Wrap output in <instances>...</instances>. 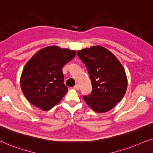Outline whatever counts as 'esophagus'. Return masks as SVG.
I'll use <instances>...</instances> for the list:
<instances>
[{"label":"esophagus","mask_w":153,"mask_h":153,"mask_svg":"<svg viewBox=\"0 0 153 153\" xmlns=\"http://www.w3.org/2000/svg\"><path fill=\"white\" fill-rule=\"evenodd\" d=\"M74 89H76V90H79L80 89V87H79L78 85H75L74 86Z\"/></svg>","instance_id":"1"}]
</instances>
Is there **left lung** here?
Listing matches in <instances>:
<instances>
[{
    "label": "left lung",
    "instance_id": "8db88e82",
    "mask_svg": "<svg viewBox=\"0 0 153 153\" xmlns=\"http://www.w3.org/2000/svg\"><path fill=\"white\" fill-rule=\"evenodd\" d=\"M88 71L92 91L83 99L94 111L105 113L119 103L127 88L125 69L111 52L102 46H93L77 52Z\"/></svg>",
    "mask_w": 153,
    "mask_h": 153
}]
</instances>
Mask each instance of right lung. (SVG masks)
<instances>
[{
    "instance_id": "1",
    "label": "right lung",
    "mask_w": 153,
    "mask_h": 153,
    "mask_svg": "<svg viewBox=\"0 0 153 153\" xmlns=\"http://www.w3.org/2000/svg\"><path fill=\"white\" fill-rule=\"evenodd\" d=\"M76 55L75 50L57 46L42 48L26 63L20 85L26 99L42 111H49L62 100L68 88L62 68Z\"/></svg>"
}]
</instances>
